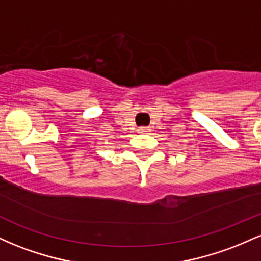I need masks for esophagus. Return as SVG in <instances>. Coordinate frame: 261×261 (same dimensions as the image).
<instances>
[{"mask_svg": "<svg viewBox=\"0 0 261 261\" xmlns=\"http://www.w3.org/2000/svg\"><path fill=\"white\" fill-rule=\"evenodd\" d=\"M148 130H149V128H148V127H145V126L139 127V133H140V134H146V133H148Z\"/></svg>", "mask_w": 261, "mask_h": 261, "instance_id": "34e87169", "label": "esophagus"}]
</instances>
